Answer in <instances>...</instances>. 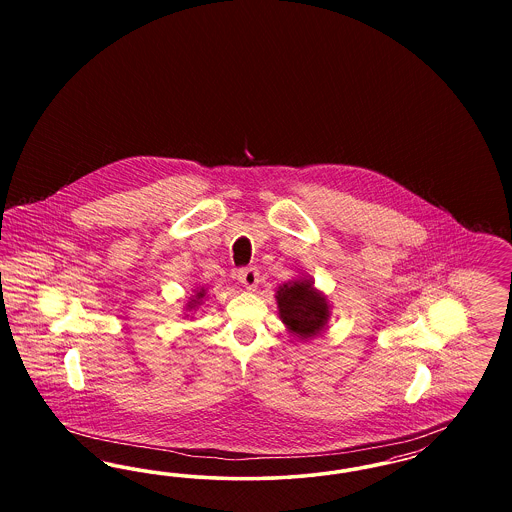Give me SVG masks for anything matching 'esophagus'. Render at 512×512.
<instances>
[{
	"label": "esophagus",
	"mask_w": 512,
	"mask_h": 512,
	"mask_svg": "<svg viewBox=\"0 0 512 512\" xmlns=\"http://www.w3.org/2000/svg\"><path fill=\"white\" fill-rule=\"evenodd\" d=\"M238 280L244 284L247 290H255L257 284H259V270H257V267L240 268Z\"/></svg>",
	"instance_id": "34e87169"
}]
</instances>
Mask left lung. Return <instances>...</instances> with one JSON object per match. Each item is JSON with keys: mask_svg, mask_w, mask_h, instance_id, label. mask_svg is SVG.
Wrapping results in <instances>:
<instances>
[{"mask_svg": "<svg viewBox=\"0 0 512 512\" xmlns=\"http://www.w3.org/2000/svg\"><path fill=\"white\" fill-rule=\"evenodd\" d=\"M276 301L284 324L303 340L317 336L330 317L326 297L320 295L309 280L284 284L276 292Z\"/></svg>", "mask_w": 512, "mask_h": 512, "instance_id": "1", "label": "left lung"}]
</instances>
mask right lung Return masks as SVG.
<instances>
[{
	"mask_svg": "<svg viewBox=\"0 0 512 512\" xmlns=\"http://www.w3.org/2000/svg\"><path fill=\"white\" fill-rule=\"evenodd\" d=\"M201 297H203V292H197V295H195V299H192V301L188 303V309H190V311L194 309L195 303H199V299H201Z\"/></svg>",
	"mask_w": 512,
	"mask_h": 512,
	"instance_id": "obj_1",
	"label": "right lung"
}]
</instances>
